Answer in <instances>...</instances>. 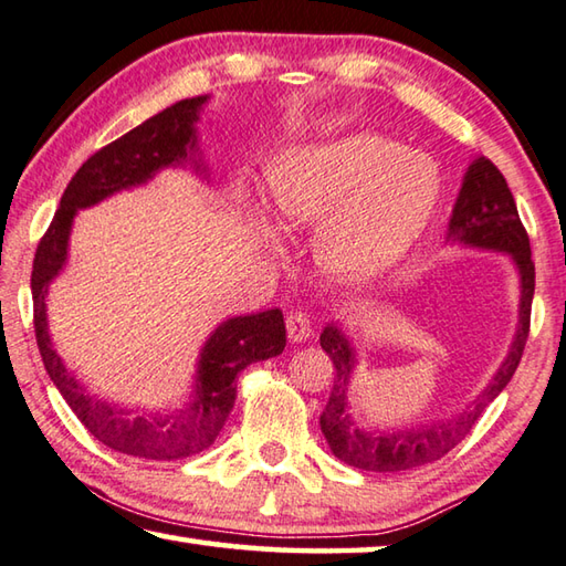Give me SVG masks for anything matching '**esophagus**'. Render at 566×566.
Returning a JSON list of instances; mask_svg holds the SVG:
<instances>
[{
	"label": "esophagus",
	"instance_id": "34e87169",
	"mask_svg": "<svg viewBox=\"0 0 566 566\" xmlns=\"http://www.w3.org/2000/svg\"><path fill=\"white\" fill-rule=\"evenodd\" d=\"M286 334H290V338L296 344L306 342V338L312 336L310 316L302 314V312H292L290 316H286Z\"/></svg>",
	"mask_w": 566,
	"mask_h": 566
}]
</instances>
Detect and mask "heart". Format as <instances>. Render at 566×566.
I'll list each match as a JSON object with an SVG mask.
<instances>
[{
    "mask_svg": "<svg viewBox=\"0 0 566 566\" xmlns=\"http://www.w3.org/2000/svg\"><path fill=\"white\" fill-rule=\"evenodd\" d=\"M274 220L284 230H314V256L346 286L378 280L403 260L440 198V170L420 150L378 133H352L276 153L264 168ZM250 208L274 232L260 200Z\"/></svg>",
    "mask_w": 566,
    "mask_h": 566,
    "instance_id": "heart-1",
    "label": "heart"
}]
</instances>
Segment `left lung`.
I'll list each match as a JSON object with an SVG mask.
<instances>
[{
    "label": "left lung",
    "instance_id": "left-lung-1",
    "mask_svg": "<svg viewBox=\"0 0 566 566\" xmlns=\"http://www.w3.org/2000/svg\"><path fill=\"white\" fill-rule=\"evenodd\" d=\"M446 244H458L465 250L507 254L517 272V324L505 358L492 374L490 384L462 406L455 413L430 423L398 426V428H364L356 423L348 403V388L358 366L354 338L338 322L324 326L318 344L332 358L336 368L334 388L328 396L318 426L332 453L346 465L371 472H398L420 468L450 453L462 438L470 433L475 420L482 416L502 388L515 376L525 342L530 334V310L534 296V264L530 238L522 228L517 205L507 188V180L488 158H472L460 182V192L448 220Z\"/></svg>",
    "mask_w": 566,
    "mask_h": 566
}]
</instances>
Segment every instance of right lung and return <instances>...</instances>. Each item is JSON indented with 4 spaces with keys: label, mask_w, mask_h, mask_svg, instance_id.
<instances>
[{
    "label": "right lung",
    "mask_w": 566,
    "mask_h": 566,
    "mask_svg": "<svg viewBox=\"0 0 566 566\" xmlns=\"http://www.w3.org/2000/svg\"><path fill=\"white\" fill-rule=\"evenodd\" d=\"M210 98V94L182 98L94 153L66 185L34 256V328L46 374L91 436L133 458L178 460L210 448L234 406L238 374L250 364L280 356L286 346L284 316L276 306L224 318L205 338L195 364L192 388L182 403L146 408L123 406L98 396L71 371L51 342L46 296L69 262L71 228L78 210L94 208L120 190L148 185L168 168H190L195 176L208 180L198 123Z\"/></svg>",
    "instance_id": "1"
}]
</instances>
